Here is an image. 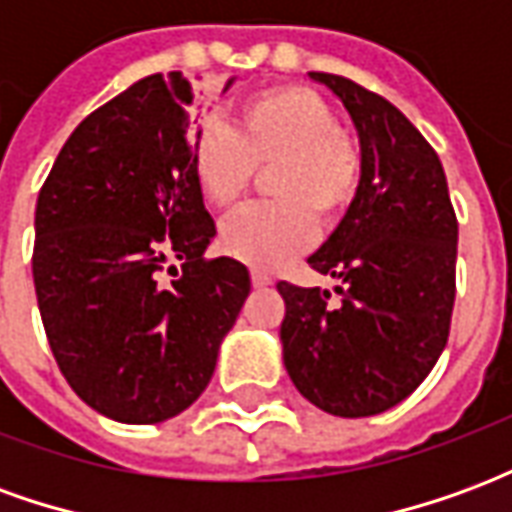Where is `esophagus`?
Listing matches in <instances>:
<instances>
[{
	"label": "esophagus",
	"instance_id": "1",
	"mask_svg": "<svg viewBox=\"0 0 512 512\" xmlns=\"http://www.w3.org/2000/svg\"><path fill=\"white\" fill-rule=\"evenodd\" d=\"M252 285H255V288H268V285H271V277L263 274V271H252Z\"/></svg>",
	"mask_w": 512,
	"mask_h": 512
}]
</instances>
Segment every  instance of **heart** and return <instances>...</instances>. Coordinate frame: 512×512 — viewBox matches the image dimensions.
<instances>
[{
	"label": "heart",
	"instance_id": "b5f03b06",
	"mask_svg": "<svg viewBox=\"0 0 512 512\" xmlns=\"http://www.w3.org/2000/svg\"><path fill=\"white\" fill-rule=\"evenodd\" d=\"M268 172L271 205L238 213L219 244L255 268H279L310 249L315 222L334 227L365 178V153L332 104L304 84H271L235 106V128L208 120L191 136V172L205 202L235 211Z\"/></svg>",
	"mask_w": 512,
	"mask_h": 512
}]
</instances>
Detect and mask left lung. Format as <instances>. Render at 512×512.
I'll use <instances>...</instances> for the list:
<instances>
[{
	"instance_id": "obj_1",
	"label": "left lung",
	"mask_w": 512,
	"mask_h": 512,
	"mask_svg": "<svg viewBox=\"0 0 512 512\" xmlns=\"http://www.w3.org/2000/svg\"><path fill=\"white\" fill-rule=\"evenodd\" d=\"M351 112L365 178L351 211L307 260L332 293L277 282L282 359L312 406L373 417L417 389L450 337L458 219L436 150L397 106L334 73H312Z\"/></svg>"
}]
</instances>
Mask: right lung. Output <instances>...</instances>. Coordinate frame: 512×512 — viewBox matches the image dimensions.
I'll return each mask as SVG.
<instances>
[{"instance_id": "1", "label": "right lung", "mask_w": 512, "mask_h": 512, "mask_svg": "<svg viewBox=\"0 0 512 512\" xmlns=\"http://www.w3.org/2000/svg\"><path fill=\"white\" fill-rule=\"evenodd\" d=\"M197 101L180 73L131 84L76 126L38 194L32 279L51 354L117 422L189 408L252 290L244 263L205 257L216 224L191 172Z\"/></svg>"}]
</instances>
